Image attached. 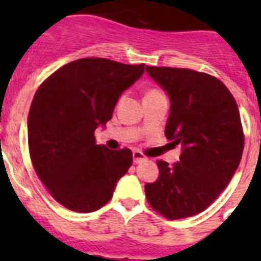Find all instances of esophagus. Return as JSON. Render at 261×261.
Returning <instances> with one entry per match:
<instances>
[{"label": "esophagus", "mask_w": 261, "mask_h": 261, "mask_svg": "<svg viewBox=\"0 0 261 261\" xmlns=\"http://www.w3.org/2000/svg\"><path fill=\"white\" fill-rule=\"evenodd\" d=\"M146 161V156L141 153V151H133V162L135 163H141Z\"/></svg>", "instance_id": "1"}]
</instances>
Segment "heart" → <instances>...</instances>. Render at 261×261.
I'll list each match as a JSON object with an SVG mask.
<instances>
[{
    "mask_svg": "<svg viewBox=\"0 0 261 261\" xmlns=\"http://www.w3.org/2000/svg\"><path fill=\"white\" fill-rule=\"evenodd\" d=\"M158 93H161V91H159V90H156V89H151V90H149V91H147L146 95H153V94H158Z\"/></svg>",
    "mask_w": 261,
    "mask_h": 261,
    "instance_id": "obj_1",
    "label": "heart"
}]
</instances>
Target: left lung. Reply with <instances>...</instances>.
I'll use <instances>...</instances> for the list:
<instances>
[{
    "label": "left lung",
    "instance_id": "1",
    "mask_svg": "<svg viewBox=\"0 0 261 261\" xmlns=\"http://www.w3.org/2000/svg\"><path fill=\"white\" fill-rule=\"evenodd\" d=\"M167 91L171 108L165 135L183 146L180 161H156L159 176L145 184L151 208L168 220L201 213L222 193L238 168L244 146L238 105L211 74L184 68L146 66Z\"/></svg>",
    "mask_w": 261,
    "mask_h": 261
}]
</instances>
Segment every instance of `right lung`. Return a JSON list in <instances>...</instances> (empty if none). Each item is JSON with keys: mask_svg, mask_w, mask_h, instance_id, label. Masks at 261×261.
I'll return each mask as SVG.
<instances>
[{"mask_svg": "<svg viewBox=\"0 0 261 261\" xmlns=\"http://www.w3.org/2000/svg\"><path fill=\"white\" fill-rule=\"evenodd\" d=\"M144 68L86 57L57 69L36 90L27 124L30 158L62 206L78 213L98 211L132 166L128 147L110 150L96 145L94 133L111 120L119 96Z\"/></svg>", "mask_w": 261, "mask_h": 261, "instance_id": "add662e5", "label": "right lung"}]
</instances>
